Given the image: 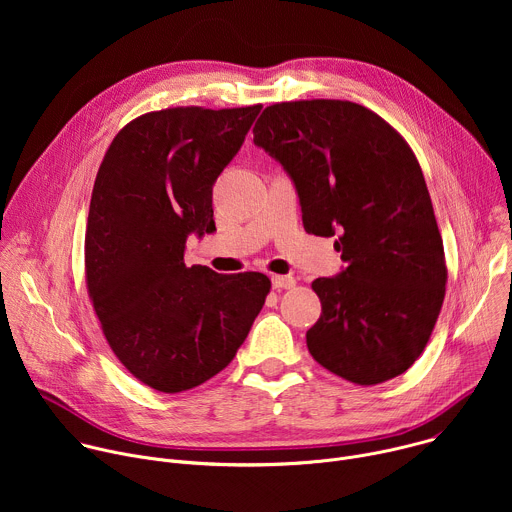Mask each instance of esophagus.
I'll list each match as a JSON object with an SVG mask.
<instances>
[{"instance_id": "obj_1", "label": "esophagus", "mask_w": 512, "mask_h": 512, "mask_svg": "<svg viewBox=\"0 0 512 512\" xmlns=\"http://www.w3.org/2000/svg\"><path fill=\"white\" fill-rule=\"evenodd\" d=\"M271 283H273L275 289H291V287H296V279L291 277V275H273Z\"/></svg>"}]
</instances>
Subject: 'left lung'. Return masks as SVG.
Returning <instances> with one entry per match:
<instances>
[{
	"label": "left lung",
	"mask_w": 512,
	"mask_h": 512,
	"mask_svg": "<svg viewBox=\"0 0 512 512\" xmlns=\"http://www.w3.org/2000/svg\"><path fill=\"white\" fill-rule=\"evenodd\" d=\"M253 143L294 182L304 229L334 237L346 263L312 287L322 302L306 332L330 373L377 385L423 352L446 294V261L423 172L405 139L350 101L267 107Z\"/></svg>",
	"instance_id": "8db88e82"
}]
</instances>
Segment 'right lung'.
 <instances>
[{
	"label": "right lung",
	"mask_w": 512,
	"mask_h": 512,
	"mask_svg": "<svg viewBox=\"0 0 512 512\" xmlns=\"http://www.w3.org/2000/svg\"><path fill=\"white\" fill-rule=\"evenodd\" d=\"M261 105L176 107L125 125L99 168L85 235L103 334L141 383L180 393L221 373L269 294L263 273L186 267V239L212 233V186Z\"/></svg>",
	"instance_id": "right-lung-1"
}]
</instances>
